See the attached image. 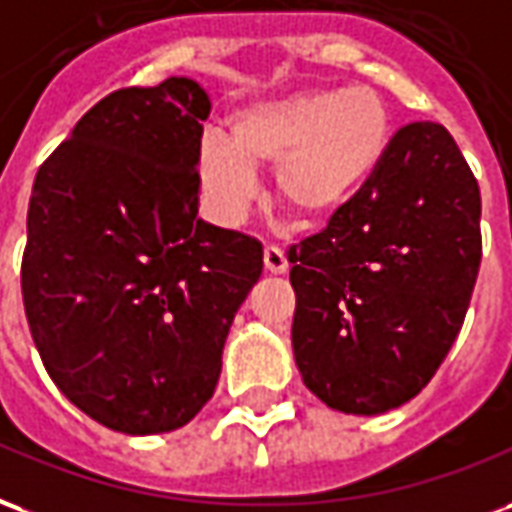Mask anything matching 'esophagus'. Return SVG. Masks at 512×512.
Masks as SVG:
<instances>
[{"label": "esophagus", "mask_w": 512, "mask_h": 512, "mask_svg": "<svg viewBox=\"0 0 512 512\" xmlns=\"http://www.w3.org/2000/svg\"><path fill=\"white\" fill-rule=\"evenodd\" d=\"M264 270L270 272V275H283V272L289 270V261H286L281 248H275V245L264 248Z\"/></svg>", "instance_id": "1"}]
</instances>
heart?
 <instances>
[{"mask_svg": "<svg viewBox=\"0 0 512 512\" xmlns=\"http://www.w3.org/2000/svg\"><path fill=\"white\" fill-rule=\"evenodd\" d=\"M393 122L371 87L302 89L237 108L226 141H201L196 171L212 215L234 226L259 193L256 171H272L281 207L305 226L341 215L390 149Z\"/></svg>", "mask_w": 512, "mask_h": 512, "instance_id": "1", "label": "heart"}]
</instances>
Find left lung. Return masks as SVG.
<instances>
[{"label":"left lung","instance_id":"1","mask_svg":"<svg viewBox=\"0 0 512 512\" xmlns=\"http://www.w3.org/2000/svg\"><path fill=\"white\" fill-rule=\"evenodd\" d=\"M286 256L305 387L338 412H390L464 324L483 259L475 174L442 125L412 122L357 199Z\"/></svg>","mask_w":512,"mask_h":512}]
</instances>
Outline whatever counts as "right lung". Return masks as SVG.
I'll return each instance as SVG.
<instances>
[{"mask_svg":"<svg viewBox=\"0 0 512 512\" xmlns=\"http://www.w3.org/2000/svg\"><path fill=\"white\" fill-rule=\"evenodd\" d=\"M210 95L185 76L117 89L40 166L21 294L48 376L111 431L190 423L264 267L261 242L199 215Z\"/></svg>","mask_w":512,"mask_h":512,"instance_id":"right-lung-1","label":"right lung"}]
</instances>
